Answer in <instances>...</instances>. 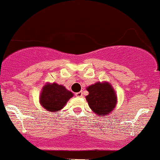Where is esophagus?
<instances>
[{
	"label": "esophagus",
	"mask_w": 160,
	"mask_h": 160,
	"mask_svg": "<svg viewBox=\"0 0 160 160\" xmlns=\"http://www.w3.org/2000/svg\"><path fill=\"white\" fill-rule=\"evenodd\" d=\"M77 97H82V92H77L75 94Z\"/></svg>",
	"instance_id": "1"
}]
</instances>
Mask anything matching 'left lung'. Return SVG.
I'll list each match as a JSON object with an SVG mask.
<instances>
[{
    "instance_id": "8db88e82",
    "label": "left lung",
    "mask_w": 160,
    "mask_h": 160,
    "mask_svg": "<svg viewBox=\"0 0 160 160\" xmlns=\"http://www.w3.org/2000/svg\"><path fill=\"white\" fill-rule=\"evenodd\" d=\"M86 95L90 109L96 115L107 117L113 112L117 104V93L110 82L107 81L97 82L87 86Z\"/></svg>"
}]
</instances>
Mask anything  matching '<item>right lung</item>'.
Wrapping results in <instances>:
<instances>
[{"label": "right lung", "instance_id": "obj_1", "mask_svg": "<svg viewBox=\"0 0 160 160\" xmlns=\"http://www.w3.org/2000/svg\"><path fill=\"white\" fill-rule=\"evenodd\" d=\"M73 96L74 94L64 86L47 82L40 92L39 102L47 111L57 113L65 107Z\"/></svg>", "mask_w": 160, "mask_h": 160}]
</instances>
